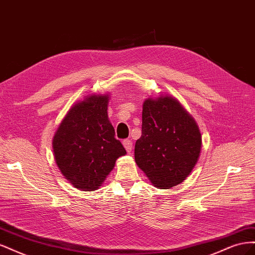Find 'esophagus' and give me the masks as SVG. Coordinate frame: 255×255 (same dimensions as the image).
Segmentation results:
<instances>
[{"label": "esophagus", "instance_id": "34e87169", "mask_svg": "<svg viewBox=\"0 0 255 255\" xmlns=\"http://www.w3.org/2000/svg\"><path fill=\"white\" fill-rule=\"evenodd\" d=\"M123 145H125V148H126L128 153L132 152V149H133V142H132V140H130V139H125V140H123Z\"/></svg>", "mask_w": 255, "mask_h": 255}]
</instances>
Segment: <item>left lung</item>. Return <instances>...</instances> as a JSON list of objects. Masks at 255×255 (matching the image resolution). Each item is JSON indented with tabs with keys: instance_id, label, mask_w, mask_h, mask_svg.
Here are the masks:
<instances>
[{
	"instance_id": "left-lung-1",
	"label": "left lung",
	"mask_w": 255,
	"mask_h": 255,
	"mask_svg": "<svg viewBox=\"0 0 255 255\" xmlns=\"http://www.w3.org/2000/svg\"><path fill=\"white\" fill-rule=\"evenodd\" d=\"M201 134L194 118L171 97L145 100L135 160L155 187L182 183L197 164Z\"/></svg>"
}]
</instances>
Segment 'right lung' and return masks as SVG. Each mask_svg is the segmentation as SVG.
Instances as JSON below:
<instances>
[{
  "mask_svg": "<svg viewBox=\"0 0 255 255\" xmlns=\"http://www.w3.org/2000/svg\"><path fill=\"white\" fill-rule=\"evenodd\" d=\"M109 97L90 96L76 103L61 121L53 151L61 173L83 191L99 188L118 157L126 155L107 116Z\"/></svg>",
  "mask_w": 255,
  "mask_h": 255,
  "instance_id": "obj_1",
  "label": "right lung"
}]
</instances>
